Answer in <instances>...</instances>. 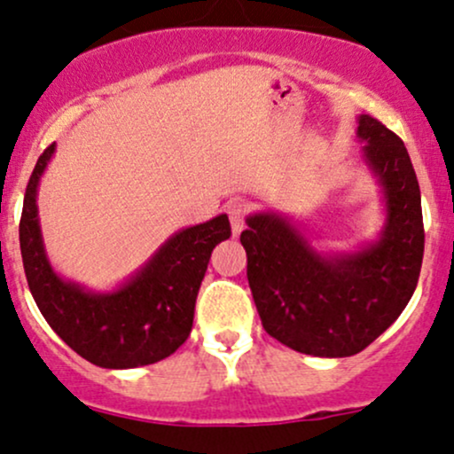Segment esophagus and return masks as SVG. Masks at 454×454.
Here are the masks:
<instances>
[{
	"label": "esophagus",
	"instance_id": "obj_1",
	"mask_svg": "<svg viewBox=\"0 0 454 454\" xmlns=\"http://www.w3.org/2000/svg\"><path fill=\"white\" fill-rule=\"evenodd\" d=\"M228 217H231V226H232V234L239 237L243 232L245 226V205L243 202H231L228 205Z\"/></svg>",
	"mask_w": 454,
	"mask_h": 454
}]
</instances>
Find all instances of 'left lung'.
I'll return each mask as SVG.
<instances>
[{
	"label": "left lung",
	"mask_w": 454,
	"mask_h": 454,
	"mask_svg": "<svg viewBox=\"0 0 454 454\" xmlns=\"http://www.w3.org/2000/svg\"><path fill=\"white\" fill-rule=\"evenodd\" d=\"M363 161L382 190V232L356 252H317L290 217L249 215L241 232L254 303L270 337L322 358L358 354L397 320L425 252L420 187L403 140L361 114Z\"/></svg>",
	"instance_id": "left-lung-1"
}]
</instances>
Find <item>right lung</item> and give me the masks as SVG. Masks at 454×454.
<instances>
[{"mask_svg": "<svg viewBox=\"0 0 454 454\" xmlns=\"http://www.w3.org/2000/svg\"><path fill=\"white\" fill-rule=\"evenodd\" d=\"M55 145L35 161L19 223L20 256L35 305L76 354L104 369H134L170 356L190 337L196 296L211 252L231 237L228 215L184 228L111 293L67 281L46 256L38 185Z\"/></svg>", "mask_w": 454, "mask_h": 454, "instance_id": "add662e5", "label": "right lung"}]
</instances>
